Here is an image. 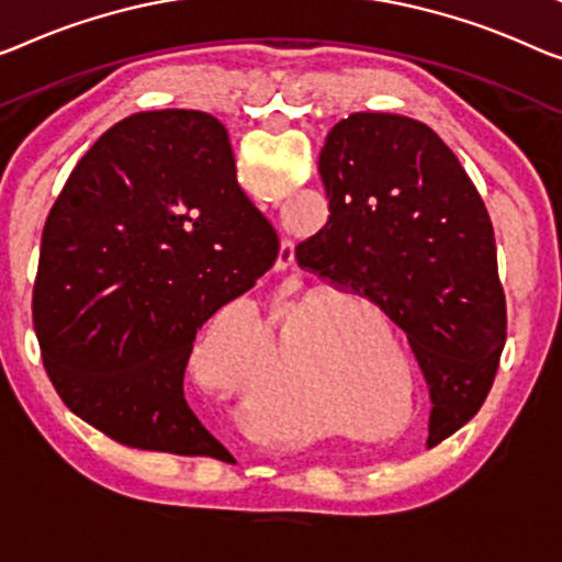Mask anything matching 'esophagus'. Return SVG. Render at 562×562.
I'll use <instances>...</instances> for the list:
<instances>
[{
	"label": "esophagus",
	"mask_w": 562,
	"mask_h": 562,
	"mask_svg": "<svg viewBox=\"0 0 562 562\" xmlns=\"http://www.w3.org/2000/svg\"><path fill=\"white\" fill-rule=\"evenodd\" d=\"M282 257L292 262V257H295V249H292V241H282Z\"/></svg>",
	"instance_id": "esophagus-1"
}]
</instances>
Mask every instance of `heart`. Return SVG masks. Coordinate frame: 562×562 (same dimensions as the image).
<instances>
[{"mask_svg":"<svg viewBox=\"0 0 562 562\" xmlns=\"http://www.w3.org/2000/svg\"><path fill=\"white\" fill-rule=\"evenodd\" d=\"M330 328L323 297H305L280 307V333L267 366V335L257 315L252 310H224L196 335L191 363L209 389L232 398H245L267 367L257 386V416L262 418L267 439L300 443L315 437L313 401L323 389V375L305 361L300 340L310 330L328 335ZM325 368L328 396L353 412L358 424L386 426L404 412V381L383 379V371H375V358L366 350L340 346L325 356Z\"/></svg>","mask_w":562,"mask_h":562,"instance_id":"obj_1","label":"heart"}]
</instances>
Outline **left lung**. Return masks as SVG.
I'll list each match as a JSON object with an SVG mask.
<instances>
[{"label":"left lung","instance_id":"1","mask_svg":"<svg viewBox=\"0 0 562 562\" xmlns=\"http://www.w3.org/2000/svg\"><path fill=\"white\" fill-rule=\"evenodd\" d=\"M317 169L330 216L295 247L297 265L373 300L406 333L437 447L480 412L507 338L487 206L451 148L406 115L335 123Z\"/></svg>","mask_w":562,"mask_h":562}]
</instances>
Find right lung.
I'll return each mask as SVG.
<instances>
[{
	"label": "right lung",
	"mask_w": 562,
	"mask_h": 562,
	"mask_svg": "<svg viewBox=\"0 0 562 562\" xmlns=\"http://www.w3.org/2000/svg\"><path fill=\"white\" fill-rule=\"evenodd\" d=\"M278 252L214 115L173 108L115 123L42 232L32 321L55 391L125 447L216 457L224 447L183 398V373L196 330Z\"/></svg>",
	"instance_id": "add662e5"
}]
</instances>
